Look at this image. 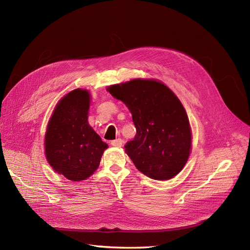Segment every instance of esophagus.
<instances>
[{"mask_svg": "<svg viewBox=\"0 0 250 250\" xmlns=\"http://www.w3.org/2000/svg\"><path fill=\"white\" fill-rule=\"evenodd\" d=\"M110 145H111V146H113V147H122V145H123V141L121 140V139L113 140V141H111Z\"/></svg>", "mask_w": 250, "mask_h": 250, "instance_id": "obj_1", "label": "esophagus"}]
</instances>
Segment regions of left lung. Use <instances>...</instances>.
<instances>
[{
    "label": "left lung",
    "instance_id": "8db88e82",
    "mask_svg": "<svg viewBox=\"0 0 250 250\" xmlns=\"http://www.w3.org/2000/svg\"><path fill=\"white\" fill-rule=\"evenodd\" d=\"M107 90L132 115L137 134L124 147L137 169L155 180L176 176L192 145L188 118L176 95L153 79H133Z\"/></svg>",
    "mask_w": 250,
    "mask_h": 250
}]
</instances>
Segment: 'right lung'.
Returning <instances> with one entry per match:
<instances>
[{
	"mask_svg": "<svg viewBox=\"0 0 250 250\" xmlns=\"http://www.w3.org/2000/svg\"><path fill=\"white\" fill-rule=\"evenodd\" d=\"M89 100L86 89L66 94L53 111L44 137V154L50 166L73 181L92 175L108 147L88 124Z\"/></svg>",
	"mask_w": 250,
	"mask_h": 250,
	"instance_id": "obj_1",
	"label": "right lung"
}]
</instances>
